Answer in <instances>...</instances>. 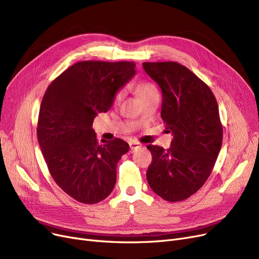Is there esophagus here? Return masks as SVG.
Returning <instances> with one entry per match:
<instances>
[{"mask_svg":"<svg viewBox=\"0 0 259 259\" xmlns=\"http://www.w3.org/2000/svg\"><path fill=\"white\" fill-rule=\"evenodd\" d=\"M129 146H130V151L134 152V151L139 150V149L142 147V144H140L138 142H130Z\"/></svg>","mask_w":259,"mask_h":259,"instance_id":"obj_1","label":"esophagus"}]
</instances>
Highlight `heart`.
<instances>
[{"instance_id":"obj_1","label":"heart","mask_w":259,"mask_h":259,"mask_svg":"<svg viewBox=\"0 0 259 259\" xmlns=\"http://www.w3.org/2000/svg\"><path fill=\"white\" fill-rule=\"evenodd\" d=\"M137 91H138V94L139 97L142 99L144 97H147V95H150L152 93H155L157 92L156 88L154 87V85L150 84V83H147V81H144V83H141L138 88H137ZM122 98V91H118L116 94H115V98H114V101L116 103H118Z\"/></svg>"}]
</instances>
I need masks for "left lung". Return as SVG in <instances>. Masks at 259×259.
<instances>
[{
    "label": "left lung",
    "instance_id": "obj_1",
    "mask_svg": "<svg viewBox=\"0 0 259 259\" xmlns=\"http://www.w3.org/2000/svg\"><path fill=\"white\" fill-rule=\"evenodd\" d=\"M162 93L161 118L172 132L171 147L149 145L152 161L147 181L167 201L197 192L210 176L223 143L219 106L211 89L176 62L143 63Z\"/></svg>",
    "mask_w": 259,
    "mask_h": 259
}]
</instances>
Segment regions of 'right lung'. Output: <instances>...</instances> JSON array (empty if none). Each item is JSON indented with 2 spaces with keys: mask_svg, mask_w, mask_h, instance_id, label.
Segmentation results:
<instances>
[{
  "mask_svg": "<svg viewBox=\"0 0 259 259\" xmlns=\"http://www.w3.org/2000/svg\"><path fill=\"white\" fill-rule=\"evenodd\" d=\"M133 62H78L48 86L40 104L37 141L54 182L75 200L93 205L110 195L116 165L129 151L120 139L97 140L93 119L134 76Z\"/></svg>",
  "mask_w": 259,
  "mask_h": 259,
  "instance_id": "add662e5",
  "label": "right lung"
}]
</instances>
